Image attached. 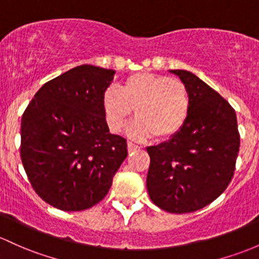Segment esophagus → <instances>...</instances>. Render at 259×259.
<instances>
[{
    "mask_svg": "<svg viewBox=\"0 0 259 259\" xmlns=\"http://www.w3.org/2000/svg\"><path fill=\"white\" fill-rule=\"evenodd\" d=\"M127 148H128L130 153H132V152H136V151H140L141 147L137 146V144L132 143V142H128V143H127Z\"/></svg>",
    "mask_w": 259,
    "mask_h": 259,
    "instance_id": "1",
    "label": "esophagus"
}]
</instances>
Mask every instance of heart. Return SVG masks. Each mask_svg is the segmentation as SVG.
I'll use <instances>...</instances> for the list:
<instances>
[{"label": "heart", "instance_id": "heart-1", "mask_svg": "<svg viewBox=\"0 0 259 259\" xmlns=\"http://www.w3.org/2000/svg\"><path fill=\"white\" fill-rule=\"evenodd\" d=\"M190 107L184 82L152 73L131 75L121 91L110 88L102 95V110L110 130L121 131L136 110L138 119L130 127L128 135L141 141L152 136L159 141L174 137L184 127Z\"/></svg>", "mask_w": 259, "mask_h": 259}]
</instances>
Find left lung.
I'll return each instance as SVG.
<instances>
[{
    "label": "left lung",
    "instance_id": "1",
    "mask_svg": "<svg viewBox=\"0 0 259 259\" xmlns=\"http://www.w3.org/2000/svg\"><path fill=\"white\" fill-rule=\"evenodd\" d=\"M188 88L191 107L184 127L170 140L147 148L149 197L171 213L200 210L226 190L240 151L232 106L201 79L170 70Z\"/></svg>",
    "mask_w": 259,
    "mask_h": 259
}]
</instances>
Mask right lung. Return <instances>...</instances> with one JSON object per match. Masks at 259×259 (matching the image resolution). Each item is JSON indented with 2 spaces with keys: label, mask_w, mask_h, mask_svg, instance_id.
Instances as JSON below:
<instances>
[{
  "label": "right lung",
  "mask_w": 259,
  "mask_h": 259,
  "mask_svg": "<svg viewBox=\"0 0 259 259\" xmlns=\"http://www.w3.org/2000/svg\"><path fill=\"white\" fill-rule=\"evenodd\" d=\"M115 73L88 64L70 69L41 86L22 116V163L35 193L52 206L93 207L128 154L102 110Z\"/></svg>",
  "instance_id": "add662e5"
}]
</instances>
